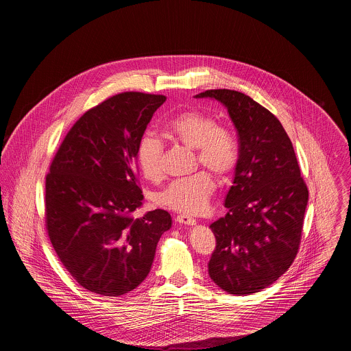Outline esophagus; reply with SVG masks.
I'll return each instance as SVG.
<instances>
[{
    "mask_svg": "<svg viewBox=\"0 0 351 351\" xmlns=\"http://www.w3.org/2000/svg\"><path fill=\"white\" fill-rule=\"evenodd\" d=\"M176 221L179 223H183V225H195L196 223V219L195 218L189 217L186 215H178L176 216Z\"/></svg>",
    "mask_w": 351,
    "mask_h": 351,
    "instance_id": "1",
    "label": "esophagus"
}]
</instances>
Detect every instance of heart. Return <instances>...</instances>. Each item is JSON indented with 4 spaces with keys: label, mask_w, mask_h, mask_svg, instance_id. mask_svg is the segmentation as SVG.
<instances>
[{
    "label": "heart",
    "mask_w": 351,
    "mask_h": 351,
    "mask_svg": "<svg viewBox=\"0 0 351 351\" xmlns=\"http://www.w3.org/2000/svg\"><path fill=\"white\" fill-rule=\"evenodd\" d=\"M163 133L171 141L193 149L196 163L212 171L222 182L235 172L239 162L238 141L233 132L219 126L217 118L212 114L197 109L185 110L165 123ZM163 150V142L152 134H145L139 139L136 165L147 180L156 182L162 178ZM215 189L213 175L200 169L189 176L169 182L155 193L154 201L159 206L195 215L206 206Z\"/></svg>",
    "instance_id": "heart-1"
}]
</instances>
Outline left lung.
Masks as SVG:
<instances>
[{
    "label": "left lung",
    "mask_w": 351,
    "mask_h": 351,
    "mask_svg": "<svg viewBox=\"0 0 351 351\" xmlns=\"http://www.w3.org/2000/svg\"><path fill=\"white\" fill-rule=\"evenodd\" d=\"M196 97H212L228 108L239 142V162L225 200L228 213L210 225L216 247L208 271L230 295H251L293 263L308 188L288 134L268 109L230 89H209Z\"/></svg>",
    "instance_id": "1"
}]
</instances>
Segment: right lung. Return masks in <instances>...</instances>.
<instances>
[{"label":"right lung","instance_id":"obj_1","mask_svg":"<svg viewBox=\"0 0 351 351\" xmlns=\"http://www.w3.org/2000/svg\"><path fill=\"white\" fill-rule=\"evenodd\" d=\"M163 95L123 92L90 108L69 129L46 176L45 221L51 245L85 289L121 296L142 283L162 234L163 209L142 218L136 147Z\"/></svg>","mask_w":351,"mask_h":351}]
</instances>
